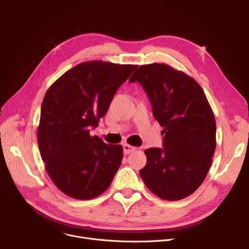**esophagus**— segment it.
<instances>
[{
    "label": "esophagus",
    "instance_id": "1",
    "mask_svg": "<svg viewBox=\"0 0 249 249\" xmlns=\"http://www.w3.org/2000/svg\"><path fill=\"white\" fill-rule=\"evenodd\" d=\"M135 149H136V147L131 146V145H129V144H124V145H123V150H124V153H126V154L131 153V152L134 151Z\"/></svg>",
    "mask_w": 249,
    "mask_h": 249
}]
</instances>
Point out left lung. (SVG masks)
Wrapping results in <instances>:
<instances>
[{"instance_id":"1","label":"left lung","mask_w":249,"mask_h":249,"mask_svg":"<svg viewBox=\"0 0 249 249\" xmlns=\"http://www.w3.org/2000/svg\"><path fill=\"white\" fill-rule=\"evenodd\" d=\"M148 96L163 127V147L144 151L140 169L145 186L162 200L178 201L204 181L216 149V121L203 89L194 78L164 63L140 65L129 78Z\"/></svg>"}]
</instances>
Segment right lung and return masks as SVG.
<instances>
[{
    "instance_id": "1",
    "label": "right lung",
    "mask_w": 249,
    "mask_h": 249,
    "mask_svg": "<svg viewBox=\"0 0 249 249\" xmlns=\"http://www.w3.org/2000/svg\"><path fill=\"white\" fill-rule=\"evenodd\" d=\"M136 67L82 62L47 89L37 128L38 147L49 178L69 197L90 200L110 187L123 147L90 136L89 129L99 125L117 89Z\"/></svg>"
}]
</instances>
